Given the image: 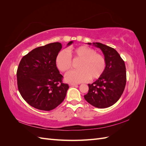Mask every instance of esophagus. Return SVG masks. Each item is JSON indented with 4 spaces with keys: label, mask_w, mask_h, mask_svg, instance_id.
<instances>
[{
    "label": "esophagus",
    "mask_w": 146,
    "mask_h": 146,
    "mask_svg": "<svg viewBox=\"0 0 146 146\" xmlns=\"http://www.w3.org/2000/svg\"><path fill=\"white\" fill-rule=\"evenodd\" d=\"M69 86H76V85H77V84L74 83H69Z\"/></svg>",
    "instance_id": "obj_1"
}]
</instances>
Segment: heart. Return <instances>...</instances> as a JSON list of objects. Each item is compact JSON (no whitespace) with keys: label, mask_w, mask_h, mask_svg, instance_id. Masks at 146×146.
Masks as SVG:
<instances>
[{"label":"heart","mask_w":146,"mask_h":146,"mask_svg":"<svg viewBox=\"0 0 146 146\" xmlns=\"http://www.w3.org/2000/svg\"><path fill=\"white\" fill-rule=\"evenodd\" d=\"M61 50L55 58V64L61 72H68L72 67V60H79L77 70L68 72L65 76V80L69 82L80 83L91 79L99 78L104 72L106 61L104 56L96 53L93 48L82 46L68 50Z\"/></svg>","instance_id":"1"}]
</instances>
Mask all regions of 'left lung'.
<instances>
[{"instance_id":"left-lung-1","label":"left lung","mask_w":146,"mask_h":146,"mask_svg":"<svg viewBox=\"0 0 146 146\" xmlns=\"http://www.w3.org/2000/svg\"><path fill=\"white\" fill-rule=\"evenodd\" d=\"M91 45V43H88ZM92 45L100 48L106 61L103 74L94 83L88 84L89 90L84 96L90 104L99 108H108L120 99L126 85L125 63L114 48L100 42Z\"/></svg>"}]
</instances>
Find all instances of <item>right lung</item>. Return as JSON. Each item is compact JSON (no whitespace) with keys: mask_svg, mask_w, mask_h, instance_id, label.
Segmentation results:
<instances>
[{"mask_svg":"<svg viewBox=\"0 0 146 146\" xmlns=\"http://www.w3.org/2000/svg\"><path fill=\"white\" fill-rule=\"evenodd\" d=\"M73 41L68 42L67 46ZM62 48L53 42L34 48L21 59L17 70V87L23 98L32 107L50 111L64 100L69 85L62 82L55 58Z\"/></svg>","mask_w":146,"mask_h":146,"instance_id":"obj_1","label":"right lung"}]
</instances>
